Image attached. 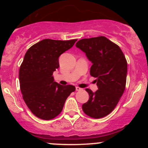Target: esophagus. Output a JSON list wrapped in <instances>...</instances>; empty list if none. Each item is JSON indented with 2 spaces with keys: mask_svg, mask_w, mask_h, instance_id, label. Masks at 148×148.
Here are the masks:
<instances>
[{
  "mask_svg": "<svg viewBox=\"0 0 148 148\" xmlns=\"http://www.w3.org/2000/svg\"><path fill=\"white\" fill-rule=\"evenodd\" d=\"M82 90V88H79V87H76V90L80 91V90Z\"/></svg>",
  "mask_w": 148,
  "mask_h": 148,
  "instance_id": "esophagus-1",
  "label": "esophagus"
}]
</instances>
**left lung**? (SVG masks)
<instances>
[{
  "mask_svg": "<svg viewBox=\"0 0 148 148\" xmlns=\"http://www.w3.org/2000/svg\"><path fill=\"white\" fill-rule=\"evenodd\" d=\"M76 47L92 63L90 74L96 78L98 90L86 89L89 99L83 111L93 118H101L113 111L126 86L127 62L120 47L103 36L82 39Z\"/></svg>",
  "mask_w": 148,
  "mask_h": 148,
  "instance_id": "8db88e82",
  "label": "left lung"
}]
</instances>
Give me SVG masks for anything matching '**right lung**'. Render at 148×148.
I'll use <instances>...</instances> for the list:
<instances>
[{
    "mask_svg": "<svg viewBox=\"0 0 148 148\" xmlns=\"http://www.w3.org/2000/svg\"><path fill=\"white\" fill-rule=\"evenodd\" d=\"M77 40L45 39L25 53L19 69L20 88L27 106L35 116L49 120L58 115L67 98L76 88L54 81L53 73L59 67V56Z\"/></svg>",
    "mask_w": 148,
    "mask_h": 148,
    "instance_id": "add662e5",
    "label": "right lung"
}]
</instances>
